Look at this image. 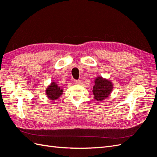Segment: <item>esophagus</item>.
Segmentation results:
<instances>
[{
  "instance_id": "34e87169",
  "label": "esophagus",
  "mask_w": 157,
  "mask_h": 157,
  "mask_svg": "<svg viewBox=\"0 0 157 157\" xmlns=\"http://www.w3.org/2000/svg\"><path fill=\"white\" fill-rule=\"evenodd\" d=\"M75 84H81V80H75Z\"/></svg>"
}]
</instances>
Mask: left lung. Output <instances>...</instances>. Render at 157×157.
I'll return each instance as SVG.
<instances>
[{"label": "left lung", "instance_id": "1", "mask_svg": "<svg viewBox=\"0 0 157 157\" xmlns=\"http://www.w3.org/2000/svg\"><path fill=\"white\" fill-rule=\"evenodd\" d=\"M95 85L93 87L94 98L98 101L105 99L113 91V85L111 80L101 77H97L94 80Z\"/></svg>", "mask_w": 157, "mask_h": 157}]
</instances>
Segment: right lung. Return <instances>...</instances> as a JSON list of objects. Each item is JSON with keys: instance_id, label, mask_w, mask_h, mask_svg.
Segmentation results:
<instances>
[{"instance_id": "right-lung-1", "label": "right lung", "mask_w": 157, "mask_h": 157, "mask_svg": "<svg viewBox=\"0 0 157 157\" xmlns=\"http://www.w3.org/2000/svg\"><path fill=\"white\" fill-rule=\"evenodd\" d=\"M63 92V90L60 88L58 84H56V82L54 81L51 82L46 90V96L51 100H56L62 95Z\"/></svg>"}]
</instances>
